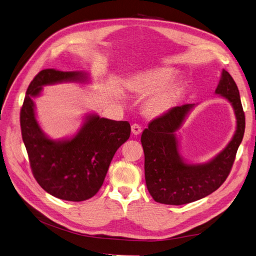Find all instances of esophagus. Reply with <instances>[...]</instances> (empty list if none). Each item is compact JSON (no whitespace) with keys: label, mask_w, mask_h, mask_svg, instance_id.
I'll return each mask as SVG.
<instances>
[{"label":"esophagus","mask_w":256,"mask_h":256,"mask_svg":"<svg viewBox=\"0 0 256 256\" xmlns=\"http://www.w3.org/2000/svg\"><path fill=\"white\" fill-rule=\"evenodd\" d=\"M131 131H132V134L134 136H138L142 132V127L138 125V124H132V126H131Z\"/></svg>","instance_id":"1"}]
</instances>
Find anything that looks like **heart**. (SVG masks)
I'll use <instances>...</instances> for the list:
<instances>
[{"label": "heart", "mask_w": 256, "mask_h": 256, "mask_svg": "<svg viewBox=\"0 0 256 256\" xmlns=\"http://www.w3.org/2000/svg\"><path fill=\"white\" fill-rule=\"evenodd\" d=\"M174 79V72L170 69H158L138 76L129 84V88L140 94H154L166 88ZM174 96L172 88H166L154 95L148 102L150 110L154 114L166 112L171 106Z\"/></svg>", "instance_id": "b5f03b06"}]
</instances>
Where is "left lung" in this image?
I'll use <instances>...</instances> for the list:
<instances>
[{
    "label": "left lung",
    "mask_w": 256,
    "mask_h": 256,
    "mask_svg": "<svg viewBox=\"0 0 256 256\" xmlns=\"http://www.w3.org/2000/svg\"><path fill=\"white\" fill-rule=\"evenodd\" d=\"M233 106L237 129L233 140L218 156L205 164H188L178 152L175 132L193 104L174 106L152 120L141 136L144 150L145 180L148 192L158 203L184 205L203 198L226 182L242 141L246 118L239 90L232 76L224 70L216 90Z\"/></svg>",
    "instance_id": "1"
}]
</instances>
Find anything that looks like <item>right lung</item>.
Here are the masks:
<instances>
[{
  "instance_id": "add662e5",
  "label": "right lung",
  "mask_w": 256,
  "mask_h": 256,
  "mask_svg": "<svg viewBox=\"0 0 256 256\" xmlns=\"http://www.w3.org/2000/svg\"><path fill=\"white\" fill-rule=\"evenodd\" d=\"M84 79L82 72L44 69L30 83L20 111L22 140L36 182L51 196L72 202L88 200L99 191L116 150L131 132L128 122L90 115L72 140L56 142L44 134L32 98L44 85Z\"/></svg>"
}]
</instances>
